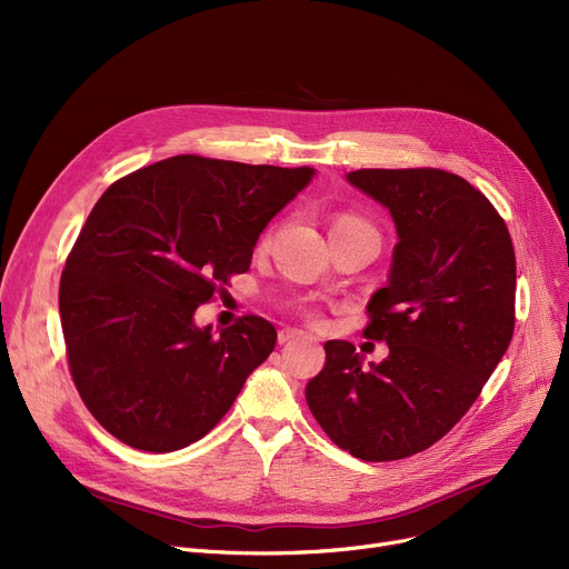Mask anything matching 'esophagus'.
<instances>
[{
    "label": "esophagus",
    "mask_w": 569,
    "mask_h": 569,
    "mask_svg": "<svg viewBox=\"0 0 569 569\" xmlns=\"http://www.w3.org/2000/svg\"><path fill=\"white\" fill-rule=\"evenodd\" d=\"M297 339H309L313 341L309 335H305L302 330H295V327H286V330L279 332V343H290V341H297Z\"/></svg>",
    "instance_id": "obj_1"
}]
</instances>
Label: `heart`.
Instances as JSON below:
<instances>
[{
  "label": "heart",
  "instance_id": "heart-1",
  "mask_svg": "<svg viewBox=\"0 0 569 569\" xmlns=\"http://www.w3.org/2000/svg\"><path fill=\"white\" fill-rule=\"evenodd\" d=\"M339 228H369V223H365L362 219H357V217L343 214V217H339V219L335 221V226H332V230H339ZM264 244H269V237L264 239Z\"/></svg>",
  "mask_w": 569,
  "mask_h": 569
}]
</instances>
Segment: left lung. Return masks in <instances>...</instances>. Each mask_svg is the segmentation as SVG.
Here are the masks:
<instances>
[{"label":"left lung","mask_w":569,"mask_h":569,"mask_svg":"<svg viewBox=\"0 0 569 569\" xmlns=\"http://www.w3.org/2000/svg\"><path fill=\"white\" fill-rule=\"evenodd\" d=\"M346 179L397 228L365 330L390 355L365 365L350 341H327L307 403L341 450L397 461L450 431L502 360L515 332V247L487 196L459 174L373 168Z\"/></svg>","instance_id":"1"}]
</instances>
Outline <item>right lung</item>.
Segmentation results:
<instances>
[{
  "mask_svg": "<svg viewBox=\"0 0 569 569\" xmlns=\"http://www.w3.org/2000/svg\"><path fill=\"white\" fill-rule=\"evenodd\" d=\"M313 177L182 154L99 198L62 272L59 316L78 392L117 440L174 452L230 410L277 330L244 316L217 337L196 309L247 272L260 232Z\"/></svg>",
  "mask_w": 569,
  "mask_h": 569,
  "instance_id": "obj_1",
  "label": "right lung"
}]
</instances>
